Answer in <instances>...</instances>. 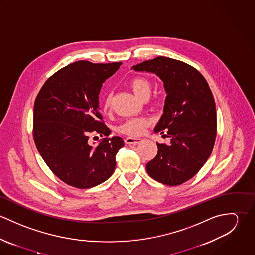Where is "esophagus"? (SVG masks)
Listing matches in <instances>:
<instances>
[{"label":"esophagus","mask_w":255,"mask_h":255,"mask_svg":"<svg viewBox=\"0 0 255 255\" xmlns=\"http://www.w3.org/2000/svg\"><path fill=\"white\" fill-rule=\"evenodd\" d=\"M141 141H142V139L141 138H137V137H128L125 140L126 144H128V145H136V144L140 143Z\"/></svg>","instance_id":"obj_1"}]
</instances>
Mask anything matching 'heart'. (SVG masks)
Wrapping results in <instances>:
<instances>
[{
	"label": "heart",
	"mask_w": 255,
	"mask_h": 255,
	"mask_svg": "<svg viewBox=\"0 0 255 255\" xmlns=\"http://www.w3.org/2000/svg\"><path fill=\"white\" fill-rule=\"evenodd\" d=\"M130 87L134 94L142 100H145L151 93L150 82L142 77H136L131 80ZM112 96L108 94L104 100V109H109ZM150 125V121L146 118H135L127 121L120 127V130L124 133L129 135H140L145 131L146 128Z\"/></svg>",
	"instance_id": "1"
}]
</instances>
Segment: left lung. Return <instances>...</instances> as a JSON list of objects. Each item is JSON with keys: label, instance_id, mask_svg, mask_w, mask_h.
<instances>
[{"label": "left lung", "instance_id": "obj_1", "mask_svg": "<svg viewBox=\"0 0 255 255\" xmlns=\"http://www.w3.org/2000/svg\"><path fill=\"white\" fill-rule=\"evenodd\" d=\"M131 70L156 74L167 94L154 132L163 134L167 130L171 143H157V155L147 163L146 171L157 182L182 184L202 168L215 143L217 117L209 85L191 66L162 56Z\"/></svg>", "mask_w": 255, "mask_h": 255}]
</instances>
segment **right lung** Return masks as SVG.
<instances>
[{
    "instance_id": "obj_1",
    "label": "right lung",
    "mask_w": 255,
    "mask_h": 255,
    "mask_svg": "<svg viewBox=\"0 0 255 255\" xmlns=\"http://www.w3.org/2000/svg\"><path fill=\"white\" fill-rule=\"evenodd\" d=\"M121 65L75 62L54 73L37 95L33 111L37 150L50 170L74 187H94L115 171L116 154L124 140L113 136L90 145L88 133L108 136L111 132L101 122L99 93Z\"/></svg>"
}]
</instances>
